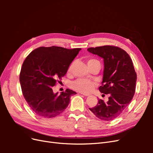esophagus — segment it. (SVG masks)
<instances>
[{"mask_svg": "<svg viewBox=\"0 0 153 153\" xmlns=\"http://www.w3.org/2000/svg\"><path fill=\"white\" fill-rule=\"evenodd\" d=\"M81 94L84 95V96H89V94H83V93H81Z\"/></svg>", "mask_w": 153, "mask_h": 153, "instance_id": "obj_1", "label": "esophagus"}]
</instances>
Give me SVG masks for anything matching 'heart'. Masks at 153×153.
Wrapping results in <instances>:
<instances>
[{
  "label": "heart",
  "mask_w": 153,
  "mask_h": 153,
  "mask_svg": "<svg viewBox=\"0 0 153 153\" xmlns=\"http://www.w3.org/2000/svg\"><path fill=\"white\" fill-rule=\"evenodd\" d=\"M96 61L94 59H89L88 63ZM96 83L91 80L85 79V78H79L71 84V87L73 89L81 93H89L94 89Z\"/></svg>",
  "instance_id": "1"
}]
</instances>
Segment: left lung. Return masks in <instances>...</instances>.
Instances as JSON below:
<instances>
[{"mask_svg":"<svg viewBox=\"0 0 153 153\" xmlns=\"http://www.w3.org/2000/svg\"><path fill=\"white\" fill-rule=\"evenodd\" d=\"M87 50L103 59L102 85L99 90L101 93L110 94L107 102L100 99L89 110L101 120L112 121L124 112L135 94L137 73L132 60L126 52L114 46L89 48Z\"/></svg>","mask_w":153,"mask_h":153,"instance_id":"8db88e82","label":"left lung"}]
</instances>
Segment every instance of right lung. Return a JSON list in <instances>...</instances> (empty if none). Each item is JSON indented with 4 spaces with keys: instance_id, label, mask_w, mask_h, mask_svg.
I'll use <instances>...</instances> for the list:
<instances>
[{
    "instance_id": "right-lung-1",
    "label": "right lung",
    "mask_w": 153,
    "mask_h": 153,
    "mask_svg": "<svg viewBox=\"0 0 153 153\" xmlns=\"http://www.w3.org/2000/svg\"><path fill=\"white\" fill-rule=\"evenodd\" d=\"M81 48L39 47L22 64L20 82L23 95L30 109L38 116L52 118L62 113L76 92L67 89L61 94L52 87L66 75L70 64Z\"/></svg>"
}]
</instances>
